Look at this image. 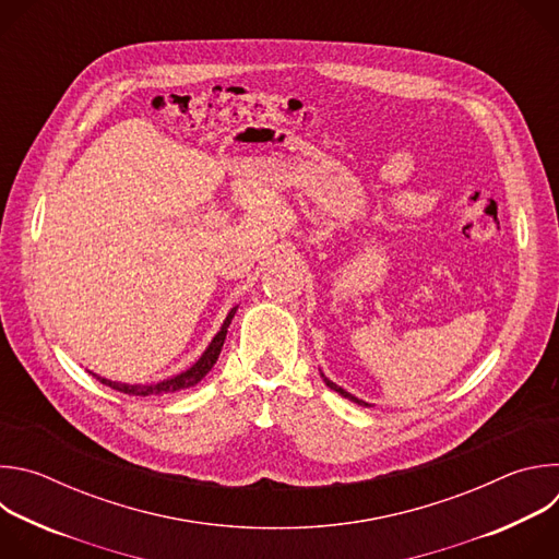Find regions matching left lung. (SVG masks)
<instances>
[{
	"mask_svg": "<svg viewBox=\"0 0 559 559\" xmlns=\"http://www.w3.org/2000/svg\"><path fill=\"white\" fill-rule=\"evenodd\" d=\"M321 376H323V380H325V384H328V386H330V389H334V391H336V393H341V395H343V397H347V401H352V403H356V405H360V407H371V405H369V403H365V401H360V397H356V395H352V393H349V391H345V389H343V386H338V384H336V382H332V380H330V378H328V376H325V373H323V371H321Z\"/></svg>",
	"mask_w": 559,
	"mask_h": 559,
	"instance_id": "left-lung-1",
	"label": "left lung"
}]
</instances>
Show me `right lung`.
Segmentation results:
<instances>
[{
  "instance_id": "right-lung-1",
  "label": "right lung",
  "mask_w": 559,
  "mask_h": 559,
  "mask_svg": "<svg viewBox=\"0 0 559 559\" xmlns=\"http://www.w3.org/2000/svg\"><path fill=\"white\" fill-rule=\"evenodd\" d=\"M238 305L229 309V313L225 316V321L221 325V330L216 332V336L212 338V343L205 347V352L201 354V358L188 367L186 371L177 373V376H170L166 380H158V382H150V384H128V382H119V380H108L104 376H97L93 373L102 384L110 386V389H117L121 393H128V395H162V393H175V391H181V389H188V386H194L197 382H201L205 378V373L214 367V362L218 360V354L223 349V343H225V334H227V328L231 323V318L236 313Z\"/></svg>"
}]
</instances>
